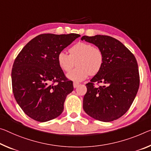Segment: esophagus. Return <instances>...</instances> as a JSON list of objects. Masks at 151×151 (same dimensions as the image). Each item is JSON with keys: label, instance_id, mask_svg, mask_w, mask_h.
<instances>
[{"label": "esophagus", "instance_id": "obj_1", "mask_svg": "<svg viewBox=\"0 0 151 151\" xmlns=\"http://www.w3.org/2000/svg\"><path fill=\"white\" fill-rule=\"evenodd\" d=\"M78 85H79V83H76V82H74L73 83V87L74 88H76L78 86Z\"/></svg>", "mask_w": 151, "mask_h": 151}]
</instances>
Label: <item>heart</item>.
<instances>
[{
    "label": "heart",
    "instance_id": "heart-1",
    "mask_svg": "<svg viewBox=\"0 0 151 151\" xmlns=\"http://www.w3.org/2000/svg\"><path fill=\"white\" fill-rule=\"evenodd\" d=\"M69 53L60 52L57 56V62L60 68L66 73L73 68L76 62L77 67L67 74V78L75 82L85 80L89 75H96L104 64L102 50L91 44L78 42L69 49Z\"/></svg>",
    "mask_w": 151,
    "mask_h": 151
}]
</instances>
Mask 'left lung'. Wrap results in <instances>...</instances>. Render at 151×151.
Instances as JSON below:
<instances>
[{
	"instance_id": "8db88e82",
	"label": "left lung",
	"mask_w": 151,
	"mask_h": 151,
	"mask_svg": "<svg viewBox=\"0 0 151 151\" xmlns=\"http://www.w3.org/2000/svg\"><path fill=\"white\" fill-rule=\"evenodd\" d=\"M81 40L95 44L104 56L101 69L86 84L83 109L97 120H116L126 113L137 94L140 85L137 61L122 43L108 35H84ZM95 82L103 86L95 87Z\"/></svg>"
}]
</instances>
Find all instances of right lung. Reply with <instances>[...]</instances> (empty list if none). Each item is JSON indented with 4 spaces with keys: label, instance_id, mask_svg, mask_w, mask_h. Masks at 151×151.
Masks as SVG:
<instances>
[{
    "label": "right lung",
    "instance_id": "1",
    "mask_svg": "<svg viewBox=\"0 0 151 151\" xmlns=\"http://www.w3.org/2000/svg\"><path fill=\"white\" fill-rule=\"evenodd\" d=\"M79 34L44 33L29 42L14 61L12 87L19 106L31 118L44 122L57 118L74 89L57 62L60 52Z\"/></svg>",
    "mask_w": 151,
    "mask_h": 151
}]
</instances>
